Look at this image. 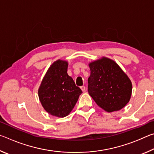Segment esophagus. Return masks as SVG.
Wrapping results in <instances>:
<instances>
[{
	"mask_svg": "<svg viewBox=\"0 0 154 154\" xmlns=\"http://www.w3.org/2000/svg\"><path fill=\"white\" fill-rule=\"evenodd\" d=\"M81 89H82L83 92H84V91H85V87L84 85H82V86H81Z\"/></svg>",
	"mask_w": 154,
	"mask_h": 154,
	"instance_id": "1",
	"label": "esophagus"
}]
</instances>
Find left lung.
Returning <instances> with one entry per match:
<instances>
[{
	"label": "left lung",
	"instance_id": "8db88e82",
	"mask_svg": "<svg viewBox=\"0 0 154 154\" xmlns=\"http://www.w3.org/2000/svg\"><path fill=\"white\" fill-rule=\"evenodd\" d=\"M88 90L96 103L107 112L119 111L129 102L132 83L119 65L103 57L90 62Z\"/></svg>",
	"mask_w": 154,
	"mask_h": 154
}]
</instances>
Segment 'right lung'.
<instances>
[{
  "label": "right lung",
  "mask_w": 154,
  "mask_h": 154,
  "mask_svg": "<svg viewBox=\"0 0 154 154\" xmlns=\"http://www.w3.org/2000/svg\"><path fill=\"white\" fill-rule=\"evenodd\" d=\"M68 62L58 60L47 71L38 88V98L51 116L64 118L74 108L82 90L67 73Z\"/></svg>",
  "instance_id": "add662e5"
}]
</instances>
